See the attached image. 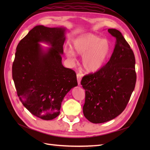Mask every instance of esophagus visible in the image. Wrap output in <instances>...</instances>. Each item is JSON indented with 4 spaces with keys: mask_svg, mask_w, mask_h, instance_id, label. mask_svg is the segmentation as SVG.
Masks as SVG:
<instances>
[{
    "mask_svg": "<svg viewBox=\"0 0 150 150\" xmlns=\"http://www.w3.org/2000/svg\"><path fill=\"white\" fill-rule=\"evenodd\" d=\"M81 78H82V74H81V73H78V74H77V80H78V85L80 84Z\"/></svg>",
    "mask_w": 150,
    "mask_h": 150,
    "instance_id": "1",
    "label": "esophagus"
}]
</instances>
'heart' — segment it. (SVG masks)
Returning <instances> with one entry per match:
<instances>
[{"label":"heart","mask_w":150,"mask_h":150,"mask_svg":"<svg viewBox=\"0 0 150 150\" xmlns=\"http://www.w3.org/2000/svg\"><path fill=\"white\" fill-rule=\"evenodd\" d=\"M75 53L83 56L82 66L88 73H96L100 71L110 55L111 44L106 39L92 34L81 35L72 42ZM71 48L64 49L66 56L72 59L75 54Z\"/></svg>","instance_id":"b5f03b06"}]
</instances>
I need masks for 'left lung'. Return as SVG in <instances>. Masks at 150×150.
<instances>
[{
    "instance_id": "obj_1",
    "label": "left lung",
    "mask_w": 150,
    "mask_h": 150,
    "mask_svg": "<svg viewBox=\"0 0 150 150\" xmlns=\"http://www.w3.org/2000/svg\"><path fill=\"white\" fill-rule=\"evenodd\" d=\"M108 31L116 38L110 61L100 71L84 76L81 81L85 90L83 113L93 123H103L120 115L128 104L137 81L132 49L118 30Z\"/></svg>"
}]
</instances>
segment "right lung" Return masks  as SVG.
I'll return each mask as SVG.
<instances>
[{
  "label": "right lung",
  "mask_w": 150,
  "mask_h": 150,
  "mask_svg": "<svg viewBox=\"0 0 150 150\" xmlns=\"http://www.w3.org/2000/svg\"><path fill=\"white\" fill-rule=\"evenodd\" d=\"M64 28L37 25L18 44L12 64L17 96L33 115L51 120L60 113L66 94L78 85L75 71L62 64ZM51 48L44 51L38 44Z\"/></svg>",
  "instance_id": "obj_1"
}]
</instances>
